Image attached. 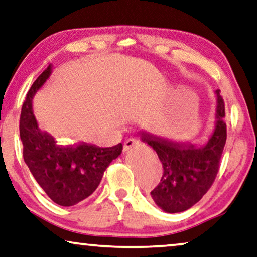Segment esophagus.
Returning a JSON list of instances; mask_svg holds the SVG:
<instances>
[{
    "instance_id": "34e87169",
    "label": "esophagus",
    "mask_w": 257,
    "mask_h": 257,
    "mask_svg": "<svg viewBox=\"0 0 257 257\" xmlns=\"http://www.w3.org/2000/svg\"><path fill=\"white\" fill-rule=\"evenodd\" d=\"M139 143H138V140L136 139H127L124 143V145H122V152H127L128 150H131V148L133 146H136V145H138Z\"/></svg>"
}]
</instances>
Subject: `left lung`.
Masks as SVG:
<instances>
[{"instance_id": "1", "label": "left lung", "mask_w": 257, "mask_h": 257, "mask_svg": "<svg viewBox=\"0 0 257 257\" xmlns=\"http://www.w3.org/2000/svg\"><path fill=\"white\" fill-rule=\"evenodd\" d=\"M219 91H214L217 107L213 128L203 143L167 139L144 130L138 132L141 141L153 147L163 165L161 182L151 196L156 205L167 213L190 209L202 199L217 176L227 137L225 105Z\"/></svg>"}]
</instances>
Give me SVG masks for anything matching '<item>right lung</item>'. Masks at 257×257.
<instances>
[{
    "mask_svg": "<svg viewBox=\"0 0 257 257\" xmlns=\"http://www.w3.org/2000/svg\"><path fill=\"white\" fill-rule=\"evenodd\" d=\"M50 65L28 91L22 106L20 136L24 161L46 195L60 206H73L97 189L111 161L120 155L122 145L99 147L84 143L61 145L39 128L32 102L52 74Z\"/></svg>",
    "mask_w": 257,
    "mask_h": 257,
    "instance_id": "right-lung-1",
    "label": "right lung"
}]
</instances>
